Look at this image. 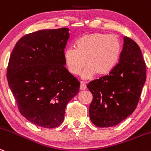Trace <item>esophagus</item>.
Segmentation results:
<instances>
[{
	"mask_svg": "<svg viewBox=\"0 0 151 151\" xmlns=\"http://www.w3.org/2000/svg\"><path fill=\"white\" fill-rule=\"evenodd\" d=\"M86 88V85L85 83L83 82V81H81V82H80V89L85 90Z\"/></svg>",
	"mask_w": 151,
	"mask_h": 151,
	"instance_id": "obj_1",
	"label": "esophagus"
}]
</instances>
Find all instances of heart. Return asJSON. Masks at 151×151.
Masks as SVG:
<instances>
[{"instance_id":"b5f03b06","label":"heart","mask_w":151,"mask_h":151,"mask_svg":"<svg viewBox=\"0 0 151 151\" xmlns=\"http://www.w3.org/2000/svg\"><path fill=\"white\" fill-rule=\"evenodd\" d=\"M122 44L115 35L95 33L85 35L75 42V48L68 47L63 52L65 63L74 75L81 72L85 79L98 74H109L118 64L122 54Z\"/></svg>"}]
</instances>
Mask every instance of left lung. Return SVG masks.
Listing matches in <instances>:
<instances>
[{"mask_svg": "<svg viewBox=\"0 0 151 151\" xmlns=\"http://www.w3.org/2000/svg\"><path fill=\"white\" fill-rule=\"evenodd\" d=\"M146 80V65L137 44L124 36L119 63L109 73L87 85L93 95L91 122L98 127L115 126L136 109Z\"/></svg>", "mask_w": 151, "mask_h": 151, "instance_id": "8db88e82", "label": "left lung"}]
</instances>
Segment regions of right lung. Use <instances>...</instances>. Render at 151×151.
<instances>
[{
  "label": "right lung",
  "instance_id": "1",
  "mask_svg": "<svg viewBox=\"0 0 151 151\" xmlns=\"http://www.w3.org/2000/svg\"><path fill=\"white\" fill-rule=\"evenodd\" d=\"M68 31L42 29L25 35L9 57L6 77L19 112L39 127L60 126L66 105L80 89L78 80L64 66Z\"/></svg>",
  "mask_w": 151,
  "mask_h": 151
}]
</instances>
